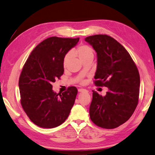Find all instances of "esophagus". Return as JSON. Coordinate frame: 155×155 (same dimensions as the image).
Instances as JSON below:
<instances>
[{
	"label": "esophagus",
	"instance_id": "esophagus-1",
	"mask_svg": "<svg viewBox=\"0 0 155 155\" xmlns=\"http://www.w3.org/2000/svg\"><path fill=\"white\" fill-rule=\"evenodd\" d=\"M78 91L79 92H84V91H87V90L85 89H83V88H80V89H78Z\"/></svg>",
	"mask_w": 155,
	"mask_h": 155
}]
</instances>
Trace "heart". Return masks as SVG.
Wrapping results in <instances>:
<instances>
[{"label": "heart", "mask_w": 155, "mask_h": 155, "mask_svg": "<svg viewBox=\"0 0 155 155\" xmlns=\"http://www.w3.org/2000/svg\"><path fill=\"white\" fill-rule=\"evenodd\" d=\"M71 54L79 58V59L83 62V61L89 58H93L94 51L91 47L86 44H81L75 49L71 51L70 53H67L62 60V65L64 68H66L71 58Z\"/></svg>", "instance_id": "heart-1"}]
</instances>
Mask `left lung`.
Here are the masks:
<instances>
[{
    "mask_svg": "<svg viewBox=\"0 0 155 155\" xmlns=\"http://www.w3.org/2000/svg\"><path fill=\"white\" fill-rule=\"evenodd\" d=\"M85 41L97 52L94 83L109 89L105 96L93 91L90 118L101 128H116L130 119L138 104L139 71L129 52L111 36L97 34Z\"/></svg>",
    "mask_w": 155,
    "mask_h": 155,
    "instance_id": "left-lung-1",
    "label": "left lung"
}]
</instances>
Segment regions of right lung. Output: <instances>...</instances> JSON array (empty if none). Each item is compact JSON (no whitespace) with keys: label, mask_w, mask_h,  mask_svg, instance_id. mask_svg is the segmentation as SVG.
Masks as SVG:
<instances>
[{"label":"right lung","mask_w":155,"mask_h":155,"mask_svg":"<svg viewBox=\"0 0 155 155\" xmlns=\"http://www.w3.org/2000/svg\"><path fill=\"white\" fill-rule=\"evenodd\" d=\"M79 40L56 36L47 38L34 49L23 66L19 80L21 104L31 121L41 128H52L62 124L74 105L76 87L57 94L51 84L63 74V58Z\"/></svg>","instance_id":"right-lung-1"}]
</instances>
